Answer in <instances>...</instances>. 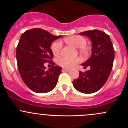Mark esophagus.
I'll return each instance as SVG.
<instances>
[{"label":"esophagus","instance_id":"esophagus-1","mask_svg":"<svg viewBox=\"0 0 128 128\" xmlns=\"http://www.w3.org/2000/svg\"><path fill=\"white\" fill-rule=\"evenodd\" d=\"M62 70L63 71H66V72H69L70 70V69H68V68H63Z\"/></svg>","mask_w":128,"mask_h":128}]
</instances>
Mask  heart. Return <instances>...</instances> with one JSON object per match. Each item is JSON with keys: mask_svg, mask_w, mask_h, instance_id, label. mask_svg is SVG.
<instances>
[{"mask_svg": "<svg viewBox=\"0 0 128 128\" xmlns=\"http://www.w3.org/2000/svg\"><path fill=\"white\" fill-rule=\"evenodd\" d=\"M64 41L69 44L72 45L76 48H78L80 54L83 57H87L90 55V50L86 46L87 44V40L84 37L79 35H72L64 38ZM51 48L54 56L59 55L62 49L61 41L59 40L54 41L51 45ZM79 62L80 58L78 57L72 58L62 56L58 59V64L63 68H70L78 64Z\"/></svg>", "mask_w": 128, "mask_h": 128, "instance_id": "1", "label": "heart"}]
</instances>
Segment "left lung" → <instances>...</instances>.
<instances>
[{
    "instance_id": "obj_1",
    "label": "left lung",
    "mask_w": 128,
    "mask_h": 128,
    "mask_svg": "<svg viewBox=\"0 0 128 128\" xmlns=\"http://www.w3.org/2000/svg\"><path fill=\"white\" fill-rule=\"evenodd\" d=\"M88 36L92 42V54L82 64L84 72L79 71V76L74 80V88L84 94H92L100 90L106 82L113 68L114 50L109 35L98 30L86 31L80 33Z\"/></svg>"
}]
</instances>
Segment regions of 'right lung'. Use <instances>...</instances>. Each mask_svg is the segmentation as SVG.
<instances>
[{
    "instance_id": "1",
    "label": "right lung",
    "mask_w": 128,
    "mask_h": 128,
    "mask_svg": "<svg viewBox=\"0 0 128 128\" xmlns=\"http://www.w3.org/2000/svg\"><path fill=\"white\" fill-rule=\"evenodd\" d=\"M60 36L41 28H33L20 37L16 50L18 69L24 83L34 92H48L56 87L62 68L54 66L50 47ZM46 62L53 66L48 70L44 66Z\"/></svg>"
}]
</instances>
